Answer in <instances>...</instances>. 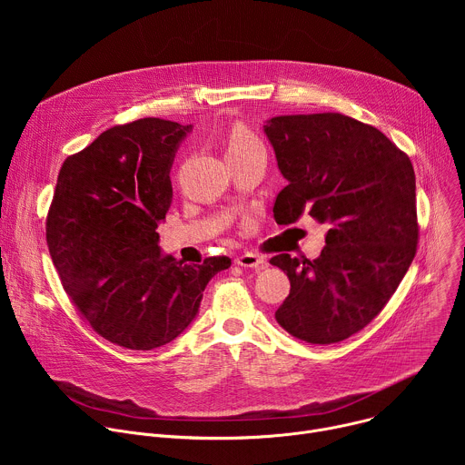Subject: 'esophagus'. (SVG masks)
Returning a JSON list of instances; mask_svg holds the SVG:
<instances>
[{"label": "esophagus", "mask_w": 465, "mask_h": 465, "mask_svg": "<svg viewBox=\"0 0 465 465\" xmlns=\"http://www.w3.org/2000/svg\"><path fill=\"white\" fill-rule=\"evenodd\" d=\"M235 262L239 264V267H246V269H262L264 267V257L259 255V253H253V252H244L241 255L235 257Z\"/></svg>", "instance_id": "1"}]
</instances>
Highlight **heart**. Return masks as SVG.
<instances>
[{
    "label": "heart",
    "instance_id": "heart-1",
    "mask_svg": "<svg viewBox=\"0 0 465 465\" xmlns=\"http://www.w3.org/2000/svg\"><path fill=\"white\" fill-rule=\"evenodd\" d=\"M253 149H262L261 142L255 138V134L242 126V124H233L226 136V156L228 154H242Z\"/></svg>",
    "mask_w": 465,
    "mask_h": 465
}]
</instances>
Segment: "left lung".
I'll list each match as a JSON object with an SVG mask.
<instances>
[{
    "label": "left lung",
    "mask_w": 465,
    "mask_h": 465,
    "mask_svg": "<svg viewBox=\"0 0 465 465\" xmlns=\"http://www.w3.org/2000/svg\"><path fill=\"white\" fill-rule=\"evenodd\" d=\"M262 130L287 180L276 223L307 213L327 226L316 259H271L291 282L276 320L300 341L341 342L381 312L416 255L414 167L381 130L342 114L276 115Z\"/></svg>",
    "instance_id": "1"
}]
</instances>
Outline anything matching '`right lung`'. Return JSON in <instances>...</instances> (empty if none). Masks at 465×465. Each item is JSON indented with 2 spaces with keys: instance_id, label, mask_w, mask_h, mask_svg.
Here are the masks:
<instances>
[{
  "instance_id": "obj_1",
  "label": "right lung",
  "mask_w": 465,
  "mask_h": 465,
  "mask_svg": "<svg viewBox=\"0 0 465 465\" xmlns=\"http://www.w3.org/2000/svg\"><path fill=\"white\" fill-rule=\"evenodd\" d=\"M193 124L158 117L108 128L64 162L47 215L60 282L94 331L128 350L173 342L198 314L226 255L182 264L160 248L171 167Z\"/></svg>"
}]
</instances>
